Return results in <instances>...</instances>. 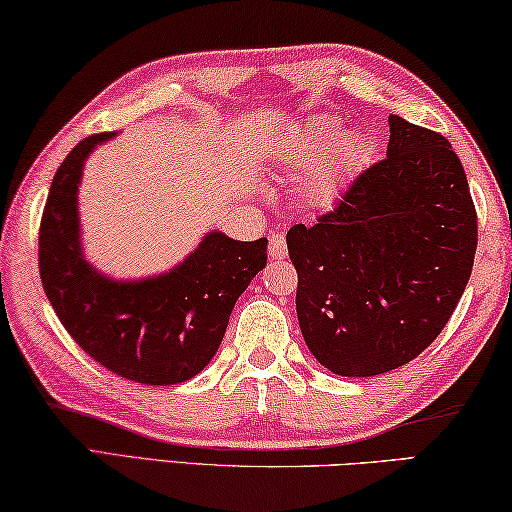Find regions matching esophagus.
<instances>
[{
  "label": "esophagus",
  "mask_w": 512,
  "mask_h": 512,
  "mask_svg": "<svg viewBox=\"0 0 512 512\" xmlns=\"http://www.w3.org/2000/svg\"><path fill=\"white\" fill-rule=\"evenodd\" d=\"M286 253V237L282 232H275V235L268 239V255H271V259H284Z\"/></svg>",
  "instance_id": "1"
}]
</instances>
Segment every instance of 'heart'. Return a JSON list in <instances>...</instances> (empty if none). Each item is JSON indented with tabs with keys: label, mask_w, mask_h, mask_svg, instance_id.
Returning a JSON list of instances; mask_svg holds the SVG:
<instances>
[{
	"label": "heart",
	"mask_w": 512,
	"mask_h": 512,
	"mask_svg": "<svg viewBox=\"0 0 512 512\" xmlns=\"http://www.w3.org/2000/svg\"><path fill=\"white\" fill-rule=\"evenodd\" d=\"M371 143L365 134L342 136V125L331 116H313L286 145L291 165H311L304 181V199L313 208H327L367 165Z\"/></svg>",
	"instance_id": "obj_1"
}]
</instances>
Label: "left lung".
Segmentation results:
<instances>
[{
    "label": "left lung",
    "mask_w": 512,
    "mask_h": 512,
    "mask_svg": "<svg viewBox=\"0 0 512 512\" xmlns=\"http://www.w3.org/2000/svg\"><path fill=\"white\" fill-rule=\"evenodd\" d=\"M306 347L338 376L407 365L448 324L470 280L477 210L448 138L389 116L383 161L336 208L286 232Z\"/></svg>",
    "instance_id": "obj_1"
}]
</instances>
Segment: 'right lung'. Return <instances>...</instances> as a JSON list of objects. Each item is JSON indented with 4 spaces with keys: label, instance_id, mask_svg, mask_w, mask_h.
I'll list each match as a JSON object with an SVG mask.
<instances>
[{
    "label": "right lung",
    "instance_id": "right-lung-1",
    "mask_svg": "<svg viewBox=\"0 0 512 512\" xmlns=\"http://www.w3.org/2000/svg\"><path fill=\"white\" fill-rule=\"evenodd\" d=\"M80 141L53 176L40 224V277L69 336L98 365L143 385H176L215 358L239 295L266 266V244L208 232L167 273L116 282L82 255L78 185L96 145Z\"/></svg>",
    "mask_w": 512,
    "mask_h": 512
}]
</instances>
